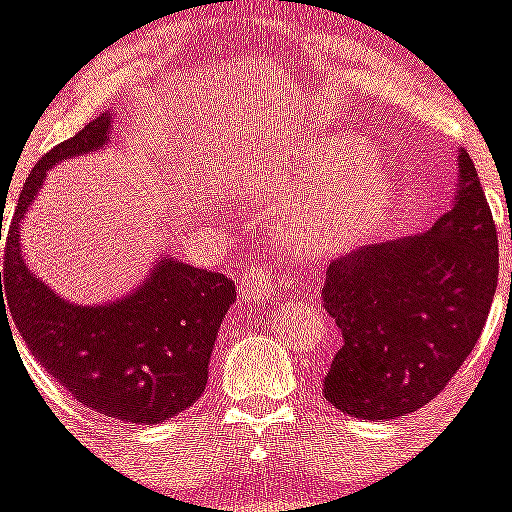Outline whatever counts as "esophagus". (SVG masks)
Returning a JSON list of instances; mask_svg holds the SVG:
<instances>
[{
    "label": "esophagus",
    "instance_id": "esophagus-1",
    "mask_svg": "<svg viewBox=\"0 0 512 512\" xmlns=\"http://www.w3.org/2000/svg\"><path fill=\"white\" fill-rule=\"evenodd\" d=\"M282 284L287 282L277 269H271V264H251L241 274V292L253 302L274 297L282 289Z\"/></svg>",
    "mask_w": 512,
    "mask_h": 512
}]
</instances>
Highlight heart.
Masks as SVG:
<instances>
[{
    "mask_svg": "<svg viewBox=\"0 0 512 512\" xmlns=\"http://www.w3.org/2000/svg\"><path fill=\"white\" fill-rule=\"evenodd\" d=\"M372 148L354 138H330L300 151H256L241 158L228 187L256 205H287L282 230L310 256L354 246L387 215L392 187L377 169L361 166Z\"/></svg>",
    "mask_w": 512,
    "mask_h": 512,
    "instance_id": "b5f03b06",
    "label": "heart"
}]
</instances>
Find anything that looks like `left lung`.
I'll use <instances>...</instances> for the list:
<instances>
[{"instance_id":"1","label":"left lung","mask_w":512,"mask_h":512,"mask_svg":"<svg viewBox=\"0 0 512 512\" xmlns=\"http://www.w3.org/2000/svg\"><path fill=\"white\" fill-rule=\"evenodd\" d=\"M497 271L495 220L461 151L456 202L431 230L359 248L325 271L323 307L343 333L325 400L364 420L423 408L477 346Z\"/></svg>"}]
</instances>
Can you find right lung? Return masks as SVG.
I'll list each match as a JSON object with an SVG mask.
<instances>
[{"label": "right lung", "mask_w": 512, "mask_h": 512, "mask_svg": "<svg viewBox=\"0 0 512 512\" xmlns=\"http://www.w3.org/2000/svg\"><path fill=\"white\" fill-rule=\"evenodd\" d=\"M110 125L104 112L45 153L27 176L7 233L0 295L40 366L84 408L122 423H164L205 392L217 330L235 302L233 279L164 259L128 297L97 307L74 305L40 282L20 251V220L45 171L61 158L102 148Z\"/></svg>", "instance_id": "1"}]
</instances>
